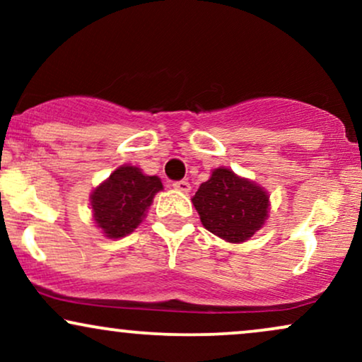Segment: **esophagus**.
I'll use <instances>...</instances> for the list:
<instances>
[{"mask_svg":"<svg viewBox=\"0 0 362 362\" xmlns=\"http://www.w3.org/2000/svg\"><path fill=\"white\" fill-rule=\"evenodd\" d=\"M173 189L175 190H180V192L184 194H189L190 192V184L187 180H178V182H173Z\"/></svg>","mask_w":362,"mask_h":362,"instance_id":"esophagus-1","label":"esophagus"}]
</instances>
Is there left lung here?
<instances>
[{
  "label": "left lung",
  "instance_id": "obj_1",
  "mask_svg": "<svg viewBox=\"0 0 362 362\" xmlns=\"http://www.w3.org/2000/svg\"><path fill=\"white\" fill-rule=\"evenodd\" d=\"M201 221L211 233L230 243L247 242L269 218V195L230 168H216L192 197Z\"/></svg>",
  "mask_w": 362,
  "mask_h": 362
}]
</instances>
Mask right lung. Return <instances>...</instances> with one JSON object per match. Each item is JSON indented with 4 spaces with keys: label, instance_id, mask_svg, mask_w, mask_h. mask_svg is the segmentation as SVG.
I'll return each mask as SVG.
<instances>
[{
    "label": "right lung",
    "instance_id": "1",
    "mask_svg": "<svg viewBox=\"0 0 362 362\" xmlns=\"http://www.w3.org/2000/svg\"><path fill=\"white\" fill-rule=\"evenodd\" d=\"M161 189L163 184L158 177L144 175L138 167L122 165L90 195L95 223L107 238H122L132 233Z\"/></svg>",
    "mask_w": 362,
    "mask_h": 362
}]
</instances>
